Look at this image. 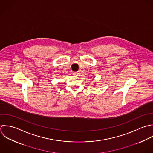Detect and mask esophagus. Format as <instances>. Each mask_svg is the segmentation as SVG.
<instances>
[{
	"label": "esophagus",
	"mask_w": 153,
	"mask_h": 153,
	"mask_svg": "<svg viewBox=\"0 0 153 153\" xmlns=\"http://www.w3.org/2000/svg\"><path fill=\"white\" fill-rule=\"evenodd\" d=\"M73 74L74 76H79V73H78V72H74V73H73Z\"/></svg>",
	"instance_id": "obj_1"
}]
</instances>
